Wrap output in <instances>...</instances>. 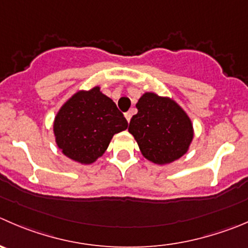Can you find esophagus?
<instances>
[{"label":"esophagus","instance_id":"obj_1","mask_svg":"<svg viewBox=\"0 0 248 248\" xmlns=\"http://www.w3.org/2000/svg\"><path fill=\"white\" fill-rule=\"evenodd\" d=\"M124 117H126V120H127V122H129L131 121V117H132V114L131 112H126V114H124Z\"/></svg>","mask_w":248,"mask_h":248}]
</instances>
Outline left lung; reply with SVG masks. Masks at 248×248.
Instances as JSON below:
<instances>
[{"instance_id":"obj_1","label":"left lung","mask_w":248,"mask_h":248,"mask_svg":"<svg viewBox=\"0 0 248 248\" xmlns=\"http://www.w3.org/2000/svg\"><path fill=\"white\" fill-rule=\"evenodd\" d=\"M136 107L138 112L131 119L128 131L144 157L166 165L188 151L194 137L193 124L174 100L148 92Z\"/></svg>"}]
</instances>
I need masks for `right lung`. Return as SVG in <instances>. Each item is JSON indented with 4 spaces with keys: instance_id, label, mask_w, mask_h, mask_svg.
Wrapping results in <instances>:
<instances>
[{
    "instance_id": "1",
    "label": "right lung",
    "mask_w": 248,
    "mask_h": 248,
    "mask_svg": "<svg viewBox=\"0 0 248 248\" xmlns=\"http://www.w3.org/2000/svg\"><path fill=\"white\" fill-rule=\"evenodd\" d=\"M127 127L128 122L116 104L94 87L75 93L60 108L53 131L64 155L90 165L105 153L112 136Z\"/></svg>"
}]
</instances>
